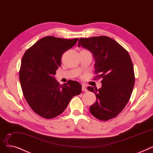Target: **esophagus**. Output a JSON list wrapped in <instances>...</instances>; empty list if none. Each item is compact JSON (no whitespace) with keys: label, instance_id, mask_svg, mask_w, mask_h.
<instances>
[{"label":"esophagus","instance_id":"obj_1","mask_svg":"<svg viewBox=\"0 0 153 153\" xmlns=\"http://www.w3.org/2000/svg\"><path fill=\"white\" fill-rule=\"evenodd\" d=\"M82 91H87V89H86V87L85 85H82Z\"/></svg>","mask_w":153,"mask_h":153}]
</instances>
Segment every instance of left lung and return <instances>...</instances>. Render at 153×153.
<instances>
[{
    "mask_svg": "<svg viewBox=\"0 0 153 153\" xmlns=\"http://www.w3.org/2000/svg\"><path fill=\"white\" fill-rule=\"evenodd\" d=\"M78 46L90 51L95 62L96 76L102 78L100 89L87 88L97 97L90 113L102 121L116 117L128 103L134 85L133 65L128 52L106 36L79 39Z\"/></svg>",
    "mask_w": 153,
    "mask_h": 153,
    "instance_id": "1",
    "label": "left lung"
}]
</instances>
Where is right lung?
<instances>
[{
	"instance_id": "1",
	"label": "right lung",
	"mask_w": 153,
	"mask_h": 153,
	"mask_svg": "<svg viewBox=\"0 0 153 153\" xmlns=\"http://www.w3.org/2000/svg\"><path fill=\"white\" fill-rule=\"evenodd\" d=\"M78 40L47 36L29 48L22 57L19 79L24 96L32 110L43 118L59 116L71 99L82 92L78 82L69 80L60 85L54 77L62 55Z\"/></svg>"
}]
</instances>
